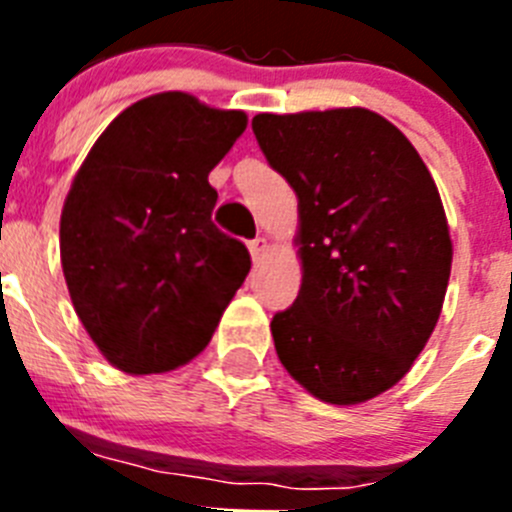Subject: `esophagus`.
Wrapping results in <instances>:
<instances>
[{"instance_id": "34e87169", "label": "esophagus", "mask_w": 512, "mask_h": 512, "mask_svg": "<svg viewBox=\"0 0 512 512\" xmlns=\"http://www.w3.org/2000/svg\"><path fill=\"white\" fill-rule=\"evenodd\" d=\"M248 251H251V256H253V261H259L261 256H264V251H266V238H253L251 243H248Z\"/></svg>"}]
</instances>
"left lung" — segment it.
Here are the masks:
<instances>
[{"label":"left lung","instance_id":"1","mask_svg":"<svg viewBox=\"0 0 512 512\" xmlns=\"http://www.w3.org/2000/svg\"><path fill=\"white\" fill-rule=\"evenodd\" d=\"M251 128L300 210V295L271 320L279 361L318 400H372L410 372L441 315L454 248L436 182L364 107L264 112Z\"/></svg>","mask_w":512,"mask_h":512}]
</instances>
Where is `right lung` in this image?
<instances>
[{"label":"right lung","mask_w":512,"mask_h":512,"mask_svg":"<svg viewBox=\"0 0 512 512\" xmlns=\"http://www.w3.org/2000/svg\"><path fill=\"white\" fill-rule=\"evenodd\" d=\"M246 125L241 110L153 94L122 110L76 171L61 212L63 277L120 372L192 361L246 279L248 248L215 228L207 182Z\"/></svg>","instance_id":"right-lung-1"}]
</instances>
